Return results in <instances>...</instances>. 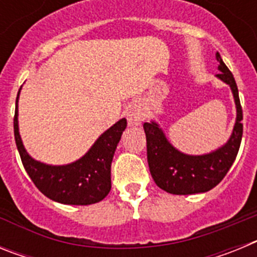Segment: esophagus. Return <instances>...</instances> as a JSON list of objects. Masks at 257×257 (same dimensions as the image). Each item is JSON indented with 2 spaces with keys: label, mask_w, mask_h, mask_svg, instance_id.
<instances>
[{
  "label": "esophagus",
  "mask_w": 257,
  "mask_h": 257,
  "mask_svg": "<svg viewBox=\"0 0 257 257\" xmlns=\"http://www.w3.org/2000/svg\"><path fill=\"white\" fill-rule=\"evenodd\" d=\"M143 118H144V112H143V109L140 108L139 105H133L128 110H127V119H128V123L131 126L134 124H139L140 122L143 121Z\"/></svg>",
  "instance_id": "34e87169"
}]
</instances>
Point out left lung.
<instances>
[{
  "mask_svg": "<svg viewBox=\"0 0 257 257\" xmlns=\"http://www.w3.org/2000/svg\"><path fill=\"white\" fill-rule=\"evenodd\" d=\"M216 59L221 72L217 77L230 86L237 106V121L233 134L224 147L210 154L188 156L170 144L157 123L145 122L143 126L147 136V158L152 178L161 189L171 194H196L216 187L229 171L239 151L243 134V113L237 83L219 52H216Z\"/></svg>",
  "mask_w": 257,
  "mask_h": 257,
  "instance_id": "obj_1",
  "label": "left lung"
}]
</instances>
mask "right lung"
I'll use <instances>...</instances> for the list:
<instances>
[{
    "label": "right lung",
    "instance_id": "1",
    "mask_svg": "<svg viewBox=\"0 0 257 257\" xmlns=\"http://www.w3.org/2000/svg\"><path fill=\"white\" fill-rule=\"evenodd\" d=\"M18 97L14 115L15 143L23 166L37 189L47 198L64 205H92L105 198L112 187L113 154L127 126L126 119L122 118L106 130L81 160L65 166H49L33 160L23 147L18 127Z\"/></svg>",
    "mask_w": 257,
    "mask_h": 257
}]
</instances>
